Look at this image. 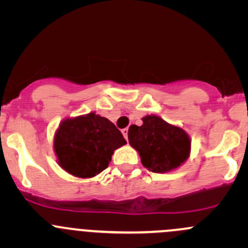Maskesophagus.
Returning a JSON list of instances; mask_svg holds the SVG:
<instances>
[{"label": "esophagus", "instance_id": "obj_1", "mask_svg": "<svg viewBox=\"0 0 248 248\" xmlns=\"http://www.w3.org/2000/svg\"><path fill=\"white\" fill-rule=\"evenodd\" d=\"M122 134H124V139H128V128H124L122 129Z\"/></svg>", "mask_w": 248, "mask_h": 248}]
</instances>
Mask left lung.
Instances as JSON below:
<instances>
[{"label": "left lung", "instance_id": "1", "mask_svg": "<svg viewBox=\"0 0 248 248\" xmlns=\"http://www.w3.org/2000/svg\"><path fill=\"white\" fill-rule=\"evenodd\" d=\"M141 120V126L129 127L128 140L138 151L145 168L163 174L187 161L191 154V139L184 129L157 115H146Z\"/></svg>", "mask_w": 248, "mask_h": 248}]
</instances>
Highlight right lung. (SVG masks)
Returning <instances> with one entry per match:
<instances>
[{"label": "right lung", "mask_w": 248, "mask_h": 248, "mask_svg": "<svg viewBox=\"0 0 248 248\" xmlns=\"http://www.w3.org/2000/svg\"><path fill=\"white\" fill-rule=\"evenodd\" d=\"M124 144L116 126L96 112L67 117L54 137L59 166L81 179L93 177L108 168L115 150Z\"/></svg>", "instance_id": "1"}]
</instances>
